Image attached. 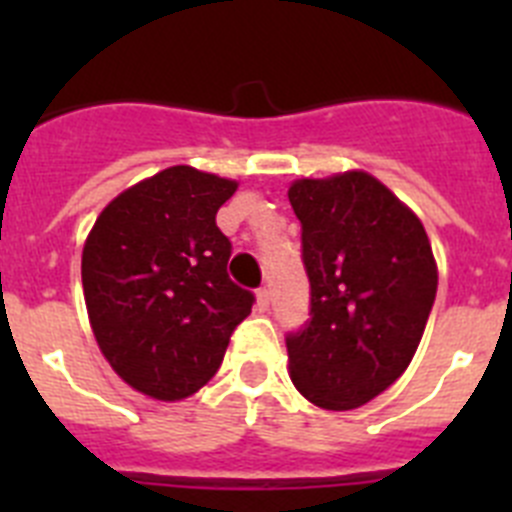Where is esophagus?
<instances>
[{
  "mask_svg": "<svg viewBox=\"0 0 512 512\" xmlns=\"http://www.w3.org/2000/svg\"><path fill=\"white\" fill-rule=\"evenodd\" d=\"M269 300H271V292L269 287H261L259 292H256V307H259L261 312L269 310Z\"/></svg>",
  "mask_w": 512,
  "mask_h": 512,
  "instance_id": "esophagus-1",
  "label": "esophagus"
}]
</instances>
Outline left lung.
I'll list each match as a JSON object with an SVG mask.
<instances>
[{
    "mask_svg": "<svg viewBox=\"0 0 512 512\" xmlns=\"http://www.w3.org/2000/svg\"><path fill=\"white\" fill-rule=\"evenodd\" d=\"M310 277L305 330L287 338L289 377L323 410L382 395L413 361L431 315L438 266L420 217L361 169L295 179Z\"/></svg>",
    "mask_w": 512,
    "mask_h": 512,
    "instance_id": "left-lung-1",
    "label": "left lung"
}]
</instances>
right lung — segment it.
I'll return each mask as SVG.
<instances>
[{"label":"right lung","instance_id":"1","mask_svg":"<svg viewBox=\"0 0 512 512\" xmlns=\"http://www.w3.org/2000/svg\"><path fill=\"white\" fill-rule=\"evenodd\" d=\"M235 179L169 166L99 212L81 253L89 325L102 356L135 392L176 402L223 364L253 295L228 279L230 241L217 210Z\"/></svg>","mask_w":512,"mask_h":512}]
</instances>
